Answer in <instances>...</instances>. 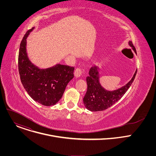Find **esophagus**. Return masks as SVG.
Listing matches in <instances>:
<instances>
[{
  "instance_id": "1",
  "label": "esophagus",
  "mask_w": 156,
  "mask_h": 156,
  "mask_svg": "<svg viewBox=\"0 0 156 156\" xmlns=\"http://www.w3.org/2000/svg\"><path fill=\"white\" fill-rule=\"evenodd\" d=\"M82 73H83L82 69H80V68H78V69H76L75 70L74 74H75V76L76 78H79V77L81 75Z\"/></svg>"
}]
</instances>
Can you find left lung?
<instances>
[{
  "label": "left lung",
  "mask_w": 156,
  "mask_h": 156,
  "mask_svg": "<svg viewBox=\"0 0 156 156\" xmlns=\"http://www.w3.org/2000/svg\"><path fill=\"white\" fill-rule=\"evenodd\" d=\"M128 44L136 54L132 42L129 41ZM99 70L98 66H93L89 72V76L86 77L87 89L83 98V103L87 110L93 112L104 110L120 100L134 81L137 73L136 70L131 80L125 86L116 90L107 91L100 84Z\"/></svg>",
  "instance_id": "8db88e82"
}]
</instances>
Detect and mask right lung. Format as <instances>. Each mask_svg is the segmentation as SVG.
I'll return each instance as SVG.
<instances>
[{"label":"right lung","mask_w":156,"mask_h":156,"mask_svg":"<svg viewBox=\"0 0 156 156\" xmlns=\"http://www.w3.org/2000/svg\"><path fill=\"white\" fill-rule=\"evenodd\" d=\"M34 29L28 30L22 39L18 55V71L25 90L36 102L45 106L56 104L62 98L66 85L74 77V67L56 64L48 69H40L29 59L27 39Z\"/></svg>","instance_id":"right-lung-1"}]
</instances>
